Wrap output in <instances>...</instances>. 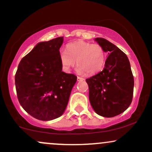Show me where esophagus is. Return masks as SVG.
<instances>
[{"label": "esophagus", "instance_id": "obj_1", "mask_svg": "<svg viewBox=\"0 0 152 152\" xmlns=\"http://www.w3.org/2000/svg\"><path fill=\"white\" fill-rule=\"evenodd\" d=\"M77 81H83V80H84V78L81 77H79V76H77Z\"/></svg>", "mask_w": 152, "mask_h": 152}]
</instances>
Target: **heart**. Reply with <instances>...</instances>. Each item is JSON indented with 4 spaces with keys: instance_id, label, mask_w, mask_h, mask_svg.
I'll return each mask as SVG.
<instances>
[{
    "instance_id": "obj_1",
    "label": "heart",
    "mask_w": 152,
    "mask_h": 152,
    "mask_svg": "<svg viewBox=\"0 0 152 152\" xmlns=\"http://www.w3.org/2000/svg\"><path fill=\"white\" fill-rule=\"evenodd\" d=\"M59 57L64 72H69L77 62V71L90 75L101 71L106 61V54L101 46L83 40L68 44L66 50L59 51Z\"/></svg>"
}]
</instances>
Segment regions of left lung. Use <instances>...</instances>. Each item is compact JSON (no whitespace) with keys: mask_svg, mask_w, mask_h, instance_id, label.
Wrapping results in <instances>:
<instances>
[{"mask_svg":"<svg viewBox=\"0 0 152 152\" xmlns=\"http://www.w3.org/2000/svg\"><path fill=\"white\" fill-rule=\"evenodd\" d=\"M109 54L101 72L86 79L89 99L95 113L111 118L125 111L131 105L134 80L126 54L106 39H95Z\"/></svg>","mask_w":152,"mask_h":152,"instance_id":"left-lung-1","label":"left lung"}]
</instances>
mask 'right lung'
Segmentation results:
<instances>
[{
  "instance_id": "right-lung-1",
  "label": "right lung",
  "mask_w": 152,
  "mask_h": 152,
  "mask_svg": "<svg viewBox=\"0 0 152 152\" xmlns=\"http://www.w3.org/2000/svg\"><path fill=\"white\" fill-rule=\"evenodd\" d=\"M63 37L39 42L18 64L15 85L26 111L35 118L50 121L64 113L77 77L62 71L59 48Z\"/></svg>"
}]
</instances>
